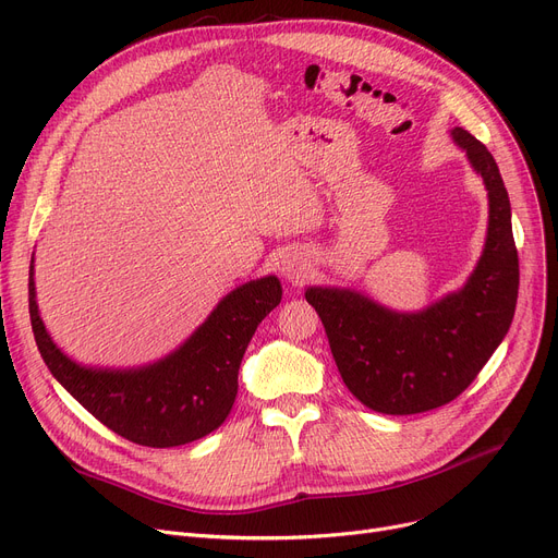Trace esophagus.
<instances>
[{
  "instance_id": "esophagus-1",
  "label": "esophagus",
  "mask_w": 558,
  "mask_h": 558,
  "mask_svg": "<svg viewBox=\"0 0 558 558\" xmlns=\"http://www.w3.org/2000/svg\"><path fill=\"white\" fill-rule=\"evenodd\" d=\"M280 274L294 284H303L310 276V262L301 251H287L280 257Z\"/></svg>"
}]
</instances>
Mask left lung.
<instances>
[{"mask_svg":"<svg viewBox=\"0 0 558 558\" xmlns=\"http://www.w3.org/2000/svg\"><path fill=\"white\" fill-rule=\"evenodd\" d=\"M452 140L482 175L488 228L465 284L421 312H396L345 287H307L348 391L373 412H429L468 389L502 343L518 301L511 203L486 146L463 129Z\"/></svg>","mask_w":558,"mask_h":558,"instance_id":"1","label":"left lung"}]
</instances>
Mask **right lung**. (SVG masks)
Masks as SVG:
<instances>
[{"mask_svg":"<svg viewBox=\"0 0 558 558\" xmlns=\"http://www.w3.org/2000/svg\"><path fill=\"white\" fill-rule=\"evenodd\" d=\"M280 299L276 276L251 280L223 296L167 357L137 368H97L76 364L53 343L36 303L34 259L28 274V314L51 375L108 429L146 448L192 444L228 418L248 341Z\"/></svg>","mask_w":558,"mask_h":558,"instance_id":"add662e5","label":"right lung"}]
</instances>
